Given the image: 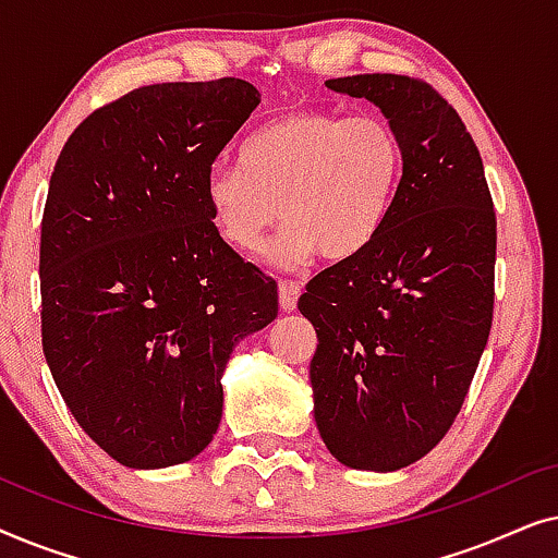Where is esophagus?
<instances>
[{"mask_svg":"<svg viewBox=\"0 0 558 558\" xmlns=\"http://www.w3.org/2000/svg\"><path fill=\"white\" fill-rule=\"evenodd\" d=\"M300 284H294V281H279V307L281 312H292L296 310V300H300Z\"/></svg>","mask_w":558,"mask_h":558,"instance_id":"1","label":"esophagus"}]
</instances>
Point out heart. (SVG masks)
Segmentation results:
<instances>
[{"instance_id":"b5f03b06","label":"heart","mask_w":558,"mask_h":558,"mask_svg":"<svg viewBox=\"0 0 558 558\" xmlns=\"http://www.w3.org/2000/svg\"><path fill=\"white\" fill-rule=\"evenodd\" d=\"M239 167H213L203 197L228 246L251 254L281 216L264 251L274 266L317 254L348 262L376 241L403 174V144L384 117L296 109L241 144Z\"/></svg>"}]
</instances>
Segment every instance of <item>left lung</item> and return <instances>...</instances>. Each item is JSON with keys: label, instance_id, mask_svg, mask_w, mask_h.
<instances>
[{"label": "left lung", "instance_id": "8db88e82", "mask_svg": "<svg viewBox=\"0 0 558 558\" xmlns=\"http://www.w3.org/2000/svg\"><path fill=\"white\" fill-rule=\"evenodd\" d=\"M325 86L378 106L403 174L376 241L319 271L296 304L319 340L315 422L345 468L393 472L439 445L487 345L493 197L460 113L426 83L371 73Z\"/></svg>", "mask_w": 558, "mask_h": 558}]
</instances>
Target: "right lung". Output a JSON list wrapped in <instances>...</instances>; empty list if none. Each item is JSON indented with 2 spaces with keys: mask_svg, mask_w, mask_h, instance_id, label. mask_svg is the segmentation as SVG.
<instances>
[{
  "mask_svg": "<svg viewBox=\"0 0 558 558\" xmlns=\"http://www.w3.org/2000/svg\"><path fill=\"white\" fill-rule=\"evenodd\" d=\"M258 101L241 78L142 86L90 113L52 170L43 353L75 422L124 468L201 454L233 348L277 317V281L220 239L203 197Z\"/></svg>",
  "mask_w": 558,
  "mask_h": 558,
  "instance_id": "obj_1",
  "label": "right lung"
}]
</instances>
